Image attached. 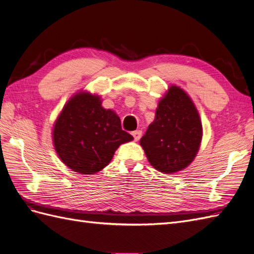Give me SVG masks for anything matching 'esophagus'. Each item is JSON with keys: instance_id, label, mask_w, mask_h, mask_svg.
Listing matches in <instances>:
<instances>
[{"instance_id": "34e87169", "label": "esophagus", "mask_w": 254, "mask_h": 254, "mask_svg": "<svg viewBox=\"0 0 254 254\" xmlns=\"http://www.w3.org/2000/svg\"><path fill=\"white\" fill-rule=\"evenodd\" d=\"M131 134L133 136L134 141H139L140 137L142 136V131H141V130H134V131L131 132Z\"/></svg>"}]
</instances>
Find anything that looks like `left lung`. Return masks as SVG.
<instances>
[{
    "instance_id": "8db88e82",
    "label": "left lung",
    "mask_w": 254,
    "mask_h": 254,
    "mask_svg": "<svg viewBox=\"0 0 254 254\" xmlns=\"http://www.w3.org/2000/svg\"><path fill=\"white\" fill-rule=\"evenodd\" d=\"M202 137L199 114L189 95L173 86L161 99L156 119L140 140L149 163L157 171H182L196 157Z\"/></svg>"
}]
</instances>
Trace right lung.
Segmentation results:
<instances>
[{"instance_id":"1","label":"right lung","mask_w":254,"mask_h":254,"mask_svg":"<svg viewBox=\"0 0 254 254\" xmlns=\"http://www.w3.org/2000/svg\"><path fill=\"white\" fill-rule=\"evenodd\" d=\"M132 139L122 129L118 115L104 109L99 97L90 93H78L67 102L53 132L60 160L83 175L102 171L119 146Z\"/></svg>"}]
</instances>
